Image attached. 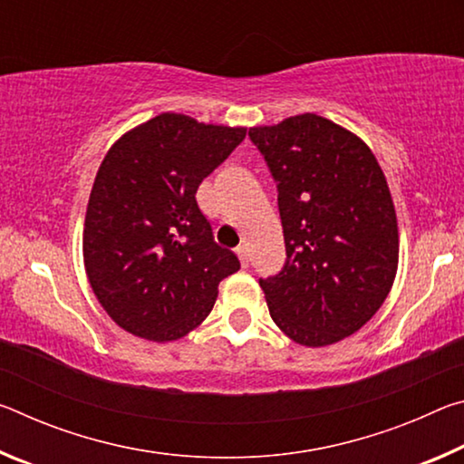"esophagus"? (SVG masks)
I'll use <instances>...</instances> for the list:
<instances>
[{
  "mask_svg": "<svg viewBox=\"0 0 464 464\" xmlns=\"http://www.w3.org/2000/svg\"><path fill=\"white\" fill-rule=\"evenodd\" d=\"M237 257H239V262H241L243 268H246V266L249 264V249L246 246H239L237 247Z\"/></svg>",
  "mask_w": 464,
  "mask_h": 464,
  "instance_id": "obj_1",
  "label": "esophagus"
}]
</instances>
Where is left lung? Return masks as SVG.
<instances>
[{"label": "left lung", "mask_w": 464, "mask_h": 464, "mask_svg": "<svg viewBox=\"0 0 464 464\" xmlns=\"http://www.w3.org/2000/svg\"><path fill=\"white\" fill-rule=\"evenodd\" d=\"M278 184L286 264L260 278L290 340L321 348L356 334L387 298L399 229L387 178L362 139L317 114L249 129Z\"/></svg>", "instance_id": "obj_1"}]
</instances>
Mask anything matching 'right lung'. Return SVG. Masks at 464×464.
<instances>
[{
  "instance_id": "1",
  "label": "right lung",
  "mask_w": 464,
  "mask_h": 464,
  "mask_svg": "<svg viewBox=\"0 0 464 464\" xmlns=\"http://www.w3.org/2000/svg\"><path fill=\"white\" fill-rule=\"evenodd\" d=\"M246 132L163 112L108 149L85 213L83 266L124 332L179 340L208 317L218 282L239 270L237 256L215 243L196 190Z\"/></svg>"
}]
</instances>
